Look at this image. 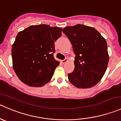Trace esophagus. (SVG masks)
Here are the masks:
<instances>
[{"mask_svg": "<svg viewBox=\"0 0 121 121\" xmlns=\"http://www.w3.org/2000/svg\"><path fill=\"white\" fill-rule=\"evenodd\" d=\"M68 61V59L67 58H65L64 60H63L61 61V63H63V64H64V63H65L66 62Z\"/></svg>", "mask_w": 121, "mask_h": 121, "instance_id": "esophagus-1", "label": "esophagus"}]
</instances>
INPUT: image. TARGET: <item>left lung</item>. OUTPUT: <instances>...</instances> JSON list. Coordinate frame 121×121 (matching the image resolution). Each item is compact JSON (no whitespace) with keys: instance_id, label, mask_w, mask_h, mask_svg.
Listing matches in <instances>:
<instances>
[{"instance_id":"8db88e82","label":"left lung","mask_w":121,"mask_h":121,"mask_svg":"<svg viewBox=\"0 0 121 121\" xmlns=\"http://www.w3.org/2000/svg\"><path fill=\"white\" fill-rule=\"evenodd\" d=\"M63 32L76 55L74 69L68 74L69 81L80 89L94 86L102 79L108 64L106 40L94 28L82 24L65 27Z\"/></svg>"}]
</instances>
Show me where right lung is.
Returning <instances> with one entry per match:
<instances>
[{
    "mask_svg": "<svg viewBox=\"0 0 121 121\" xmlns=\"http://www.w3.org/2000/svg\"><path fill=\"white\" fill-rule=\"evenodd\" d=\"M62 28L32 25L17 34L12 48L13 69L28 86L41 87L48 83L60 62L55 60L54 43Z\"/></svg>",
    "mask_w": 121,
    "mask_h": 121,
    "instance_id": "right-lung-1",
    "label": "right lung"
}]
</instances>
